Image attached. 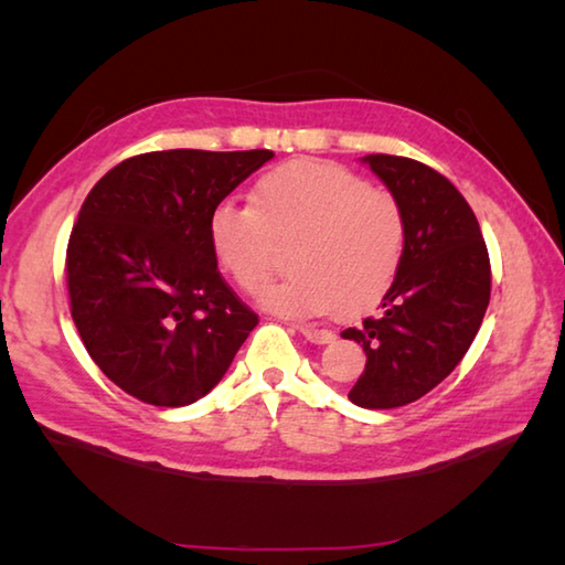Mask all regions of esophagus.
Wrapping results in <instances>:
<instances>
[{
  "instance_id": "esophagus-1",
  "label": "esophagus",
  "mask_w": 565,
  "mask_h": 565,
  "mask_svg": "<svg viewBox=\"0 0 565 565\" xmlns=\"http://www.w3.org/2000/svg\"><path fill=\"white\" fill-rule=\"evenodd\" d=\"M298 332H301L303 338L313 344H328L334 340V334L330 330H322L316 326H298Z\"/></svg>"
}]
</instances>
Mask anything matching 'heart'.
I'll return each instance as SVG.
<instances>
[{"label": "heart", "mask_w": 565, "mask_h": 565, "mask_svg": "<svg viewBox=\"0 0 565 565\" xmlns=\"http://www.w3.org/2000/svg\"><path fill=\"white\" fill-rule=\"evenodd\" d=\"M286 243H294V274L269 284L262 306L284 318H316L334 308L354 316L381 301L398 276L405 215L391 191L318 160L274 167L252 186L249 206L221 201L209 213L213 257L247 294L269 279L276 247Z\"/></svg>", "instance_id": "b5f03b06"}]
</instances>
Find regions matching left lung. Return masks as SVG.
<instances>
[{
  "mask_svg": "<svg viewBox=\"0 0 565 565\" xmlns=\"http://www.w3.org/2000/svg\"><path fill=\"white\" fill-rule=\"evenodd\" d=\"M405 215V255L379 313L344 340L364 347V374L350 401L388 411L423 398L471 347L490 301V259L476 215L447 177L398 158H362Z\"/></svg>",
  "mask_w": 565,
  "mask_h": 565,
  "instance_id": "obj_1",
  "label": "left lung"
}]
</instances>
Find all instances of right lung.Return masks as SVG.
Segmentation results:
<instances>
[{
    "label": "right lung",
    "mask_w": 565,
    "mask_h": 565,
    "mask_svg": "<svg viewBox=\"0 0 565 565\" xmlns=\"http://www.w3.org/2000/svg\"><path fill=\"white\" fill-rule=\"evenodd\" d=\"M271 150H162L124 160L84 199L67 243L70 310L106 376L182 407L225 376L257 316L223 281L209 213Z\"/></svg>",
    "instance_id": "add662e5"
}]
</instances>
